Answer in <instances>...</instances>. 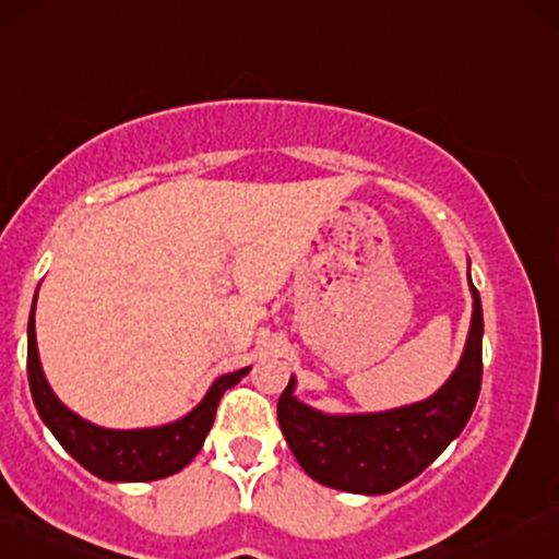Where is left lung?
<instances>
[{
  "label": "left lung",
  "instance_id": "8db88e82",
  "mask_svg": "<svg viewBox=\"0 0 559 559\" xmlns=\"http://www.w3.org/2000/svg\"><path fill=\"white\" fill-rule=\"evenodd\" d=\"M472 281V275H468ZM474 314L466 348L450 380L412 406L378 414H322L294 395L278 399V425L299 466L325 487L388 495L419 476L472 419L481 390V299L472 284Z\"/></svg>",
  "mask_w": 559,
  "mask_h": 559
}]
</instances>
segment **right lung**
Returning a JSON list of instances; mask_svg holds the SVG:
<instances>
[{
  "mask_svg": "<svg viewBox=\"0 0 559 559\" xmlns=\"http://www.w3.org/2000/svg\"><path fill=\"white\" fill-rule=\"evenodd\" d=\"M33 309H36V301H33L28 320V382L33 403H36L44 425L59 440V445L98 479L153 481L181 472L203 448L205 435L213 427L221 395L250 372V367H245L239 372L218 378L205 393V399L171 425L151 429H104L70 412L53 395L44 378L41 359H38Z\"/></svg>",
  "mask_w": 559,
  "mask_h": 559,
  "instance_id": "add662e5",
  "label": "right lung"
}]
</instances>
